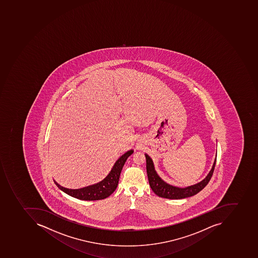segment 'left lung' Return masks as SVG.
<instances>
[{
  "label": "left lung",
  "mask_w": 258,
  "mask_h": 258,
  "mask_svg": "<svg viewBox=\"0 0 258 258\" xmlns=\"http://www.w3.org/2000/svg\"><path fill=\"white\" fill-rule=\"evenodd\" d=\"M145 155L146 158L147 174H148L149 185L152 190L156 196L165 198V199H170V200H181V199H185V198L190 197L198 194L211 180L213 172L215 170V164H216V157H215L209 173L207 174V176L200 182L186 186V187H179V186H172L163 180L155 170L154 163L152 158L146 153Z\"/></svg>",
  "instance_id": "8db88e82"
}]
</instances>
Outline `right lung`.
I'll return each mask as SVG.
<instances>
[{"mask_svg":"<svg viewBox=\"0 0 258 258\" xmlns=\"http://www.w3.org/2000/svg\"><path fill=\"white\" fill-rule=\"evenodd\" d=\"M133 153H134V149H130L122 156H120L117 161L115 162L111 171H109V173L106 175V177L95 184L90 185V186L79 188V189H69L58 184L55 180H54V182L64 193L78 200H86V201L104 200L105 198L109 197L116 190L118 185L119 178H120L123 166L128 156H131Z\"/></svg>","mask_w":258,"mask_h":258,"instance_id":"obj_1","label":"right lung"}]
</instances>
